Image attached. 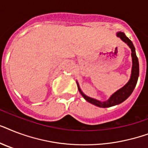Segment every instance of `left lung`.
I'll return each mask as SVG.
<instances>
[{
	"label": "left lung",
	"mask_w": 148,
	"mask_h": 148,
	"mask_svg": "<svg viewBox=\"0 0 148 148\" xmlns=\"http://www.w3.org/2000/svg\"><path fill=\"white\" fill-rule=\"evenodd\" d=\"M117 37L120 38L124 43H126L127 45H128V47L131 48V58H132V68H131V77L129 79L128 82L121 88H120L119 90H117V91H115L107 101H101L97 100V99L92 98L87 96L86 95L84 94V92L81 90L79 84L77 81V88L81 94V95L83 96V97L85 99L86 101H88L89 103H92L94 105L97 106L99 108H110V107H113V106L117 105L121 103L122 102H124L126 99L130 97V95L132 94L134 89L135 88L137 82H138V77H139V62H138V57L136 55V51L134 46L133 43L125 34L124 32L119 31L117 33Z\"/></svg>",
	"instance_id": "1"
}]
</instances>
